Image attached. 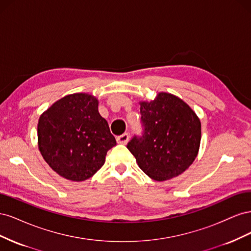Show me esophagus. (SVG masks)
<instances>
[{"instance_id": "1", "label": "esophagus", "mask_w": 251, "mask_h": 251, "mask_svg": "<svg viewBox=\"0 0 251 251\" xmlns=\"http://www.w3.org/2000/svg\"><path fill=\"white\" fill-rule=\"evenodd\" d=\"M128 139H130V135H128L127 133H124L123 135L118 136V137L116 138L117 142L120 143V144H126L127 141H128Z\"/></svg>"}]
</instances>
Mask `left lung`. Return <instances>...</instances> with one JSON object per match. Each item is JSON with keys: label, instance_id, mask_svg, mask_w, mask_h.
I'll list each match as a JSON object with an SVG mask.
<instances>
[{"label": "left lung", "instance_id": "8db88e82", "mask_svg": "<svg viewBox=\"0 0 251 251\" xmlns=\"http://www.w3.org/2000/svg\"><path fill=\"white\" fill-rule=\"evenodd\" d=\"M139 104L144 132L142 137L135 136L126 148L150 178L165 181L179 176L198 155L199 117L181 98L166 92Z\"/></svg>", "mask_w": 251, "mask_h": 251}]
</instances>
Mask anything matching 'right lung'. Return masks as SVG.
Returning a JSON list of instances; mask_svg holds the SVG:
<instances>
[{
    "instance_id": "1",
    "label": "right lung",
    "mask_w": 251,
    "mask_h": 251,
    "mask_svg": "<svg viewBox=\"0 0 251 251\" xmlns=\"http://www.w3.org/2000/svg\"><path fill=\"white\" fill-rule=\"evenodd\" d=\"M37 146L44 160L60 177L80 182L101 168L116 140L98 112L97 98L74 93L60 98L40 116Z\"/></svg>"
}]
</instances>
